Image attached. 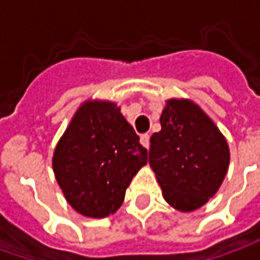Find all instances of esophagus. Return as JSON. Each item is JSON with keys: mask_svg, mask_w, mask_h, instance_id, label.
I'll list each match as a JSON object with an SVG mask.
<instances>
[{"mask_svg": "<svg viewBox=\"0 0 260 260\" xmlns=\"http://www.w3.org/2000/svg\"><path fill=\"white\" fill-rule=\"evenodd\" d=\"M141 143L143 145V146L146 147V149H149V146H150V136L147 135V134L142 135L141 136Z\"/></svg>", "mask_w": 260, "mask_h": 260, "instance_id": "34e87169", "label": "esophagus"}]
</instances>
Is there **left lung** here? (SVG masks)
Wrapping results in <instances>:
<instances>
[{
	"instance_id": "8db88e82",
	"label": "left lung",
	"mask_w": 260,
	"mask_h": 260,
	"mask_svg": "<svg viewBox=\"0 0 260 260\" xmlns=\"http://www.w3.org/2000/svg\"><path fill=\"white\" fill-rule=\"evenodd\" d=\"M161 131L150 138L149 164L164 201L189 213L206 205L223 184L229 143L213 119L189 99H169Z\"/></svg>"
}]
</instances>
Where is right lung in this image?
<instances>
[{
  "instance_id": "add662e5",
  "label": "right lung",
  "mask_w": 260,
  "mask_h": 260,
  "mask_svg": "<svg viewBox=\"0 0 260 260\" xmlns=\"http://www.w3.org/2000/svg\"><path fill=\"white\" fill-rule=\"evenodd\" d=\"M147 150L117 103L86 100L76 110L53 154V171L65 199L85 217L118 210Z\"/></svg>"
}]
</instances>
